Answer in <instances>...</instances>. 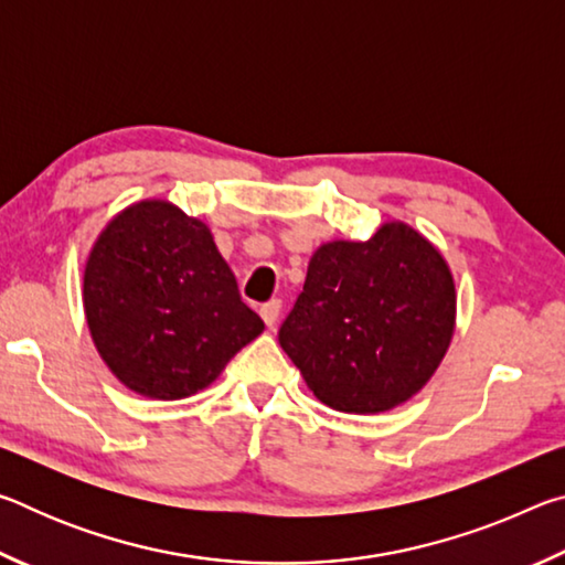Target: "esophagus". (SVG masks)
<instances>
[{"label": "esophagus", "instance_id": "34e87169", "mask_svg": "<svg viewBox=\"0 0 565 565\" xmlns=\"http://www.w3.org/2000/svg\"><path fill=\"white\" fill-rule=\"evenodd\" d=\"M259 313H262V319H264L266 327H274V323L279 321V317H281V299L266 301L262 309H259Z\"/></svg>", "mask_w": 565, "mask_h": 565}]
</instances>
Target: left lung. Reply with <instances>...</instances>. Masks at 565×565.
I'll list each match as a JSON object with an SVG mask.
<instances>
[{
	"instance_id": "obj_1",
	"label": "left lung",
	"mask_w": 565,
	"mask_h": 565,
	"mask_svg": "<svg viewBox=\"0 0 565 565\" xmlns=\"http://www.w3.org/2000/svg\"><path fill=\"white\" fill-rule=\"evenodd\" d=\"M456 291L441 254L406 224L369 242L323 244L279 329L321 404L379 414L420 391L454 333Z\"/></svg>"
}]
</instances>
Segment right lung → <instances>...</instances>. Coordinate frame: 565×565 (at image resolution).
Returning a JSON list of instances; mask_svg holds the SVG:
<instances>
[{
    "instance_id": "right-lung-1",
    "label": "right lung",
    "mask_w": 565,
    "mask_h": 565,
    "mask_svg": "<svg viewBox=\"0 0 565 565\" xmlns=\"http://www.w3.org/2000/svg\"><path fill=\"white\" fill-rule=\"evenodd\" d=\"M84 309L121 384L164 401L212 384L264 331L206 224L167 202L134 204L104 228L84 271Z\"/></svg>"
}]
</instances>
